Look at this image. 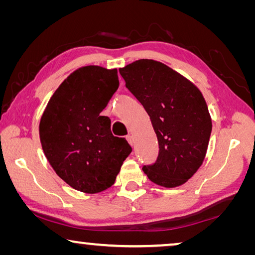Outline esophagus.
<instances>
[{
	"instance_id": "esophagus-1",
	"label": "esophagus",
	"mask_w": 255,
	"mask_h": 255,
	"mask_svg": "<svg viewBox=\"0 0 255 255\" xmlns=\"http://www.w3.org/2000/svg\"><path fill=\"white\" fill-rule=\"evenodd\" d=\"M126 139H127V141L129 143V145H133V138H132V136H130V135H128V136H126Z\"/></svg>"
}]
</instances>
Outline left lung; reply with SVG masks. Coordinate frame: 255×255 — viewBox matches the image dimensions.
Returning <instances> with one entry per match:
<instances>
[{"label": "left lung", "instance_id": "left-lung-1", "mask_svg": "<svg viewBox=\"0 0 255 255\" xmlns=\"http://www.w3.org/2000/svg\"><path fill=\"white\" fill-rule=\"evenodd\" d=\"M119 73L157 136V159L143 167L144 173L164 188L182 185L201 166L208 148L213 125L204 96L187 77L157 60H136Z\"/></svg>", "mask_w": 255, "mask_h": 255}]
</instances>
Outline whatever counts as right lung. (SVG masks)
<instances>
[{
    "label": "right lung",
    "instance_id": "1",
    "mask_svg": "<svg viewBox=\"0 0 255 255\" xmlns=\"http://www.w3.org/2000/svg\"><path fill=\"white\" fill-rule=\"evenodd\" d=\"M119 88L117 68H77L54 92L39 124L44 153L60 179L77 191L98 193L115 183L131 153L115 137L101 111Z\"/></svg>",
    "mask_w": 255,
    "mask_h": 255
}]
</instances>
